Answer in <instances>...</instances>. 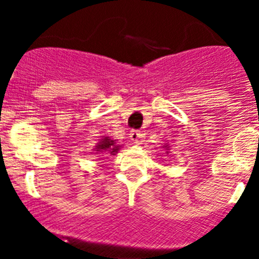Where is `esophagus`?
<instances>
[{
  "label": "esophagus",
  "instance_id": "esophagus-1",
  "mask_svg": "<svg viewBox=\"0 0 259 259\" xmlns=\"http://www.w3.org/2000/svg\"><path fill=\"white\" fill-rule=\"evenodd\" d=\"M130 137H131V141L134 144H136V145H140L141 144V140H143V135L140 134L139 131H131V134H130Z\"/></svg>",
  "mask_w": 259,
  "mask_h": 259
}]
</instances>
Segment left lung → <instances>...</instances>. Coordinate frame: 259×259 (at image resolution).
Masks as SVG:
<instances>
[{
    "instance_id": "obj_1",
    "label": "left lung",
    "mask_w": 259,
    "mask_h": 259,
    "mask_svg": "<svg viewBox=\"0 0 259 259\" xmlns=\"http://www.w3.org/2000/svg\"><path fill=\"white\" fill-rule=\"evenodd\" d=\"M163 148H164V149H168V148H170V146H168V145H164V146H163ZM166 153H167V154H168V150H167V152H166Z\"/></svg>"
}]
</instances>
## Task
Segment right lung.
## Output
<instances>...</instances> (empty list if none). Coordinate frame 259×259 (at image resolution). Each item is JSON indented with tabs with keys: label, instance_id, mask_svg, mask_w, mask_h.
I'll return each instance as SVG.
<instances>
[{
	"label": "right lung",
	"instance_id": "1",
	"mask_svg": "<svg viewBox=\"0 0 259 259\" xmlns=\"http://www.w3.org/2000/svg\"><path fill=\"white\" fill-rule=\"evenodd\" d=\"M120 149V145H116L115 140H113L111 137L104 136L101 140L98 141L97 145L93 150H95V154H101V153H107L110 155H115L118 153V150Z\"/></svg>",
	"mask_w": 259,
	"mask_h": 259
}]
</instances>
